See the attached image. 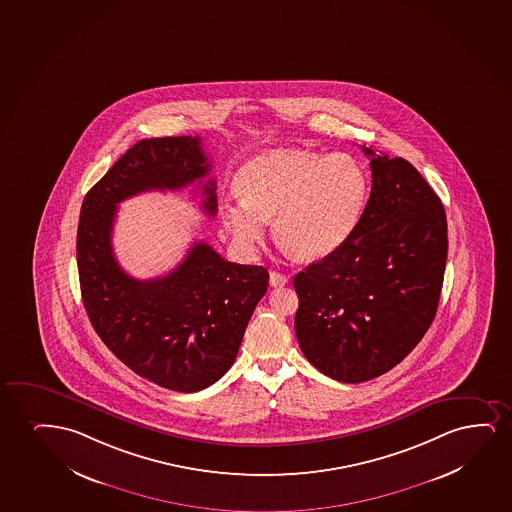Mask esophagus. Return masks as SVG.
Instances as JSON below:
<instances>
[{"label": "esophagus", "mask_w": 512, "mask_h": 512, "mask_svg": "<svg viewBox=\"0 0 512 512\" xmlns=\"http://www.w3.org/2000/svg\"><path fill=\"white\" fill-rule=\"evenodd\" d=\"M269 283H271V286H285L288 283V276L273 271V273L269 274Z\"/></svg>", "instance_id": "34e87169"}]
</instances>
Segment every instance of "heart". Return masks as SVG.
<instances>
[{"label": "heart", "instance_id": "obj_1", "mask_svg": "<svg viewBox=\"0 0 512 512\" xmlns=\"http://www.w3.org/2000/svg\"><path fill=\"white\" fill-rule=\"evenodd\" d=\"M239 198L220 206L234 246L253 255L273 219L274 236L300 259L318 260L351 238L365 212L368 177L347 154L278 149L255 156L236 177Z\"/></svg>", "mask_w": 512, "mask_h": 512}]
</instances>
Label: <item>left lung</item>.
Returning a JSON list of instances; mask_svg holds the SVG:
<instances>
[{
    "label": "left lung",
    "mask_w": 512,
    "mask_h": 512,
    "mask_svg": "<svg viewBox=\"0 0 512 512\" xmlns=\"http://www.w3.org/2000/svg\"><path fill=\"white\" fill-rule=\"evenodd\" d=\"M372 193L339 250L293 278L307 361L359 384L401 363L438 311L448 255L445 208L419 170L363 146Z\"/></svg>",
    "instance_id": "8db88e82"
}]
</instances>
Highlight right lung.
Wrapping results in <instances>:
<instances>
[{
    "label": "right lung",
    "mask_w": 512,
    "mask_h": 512,
    "mask_svg": "<svg viewBox=\"0 0 512 512\" xmlns=\"http://www.w3.org/2000/svg\"><path fill=\"white\" fill-rule=\"evenodd\" d=\"M208 172L200 137L140 140L81 205L76 259L90 323L130 370L170 391H201L233 366L269 273L222 259L198 241L172 273L135 279L114 257L111 234L121 201L154 189H184ZM201 191L203 212L215 217V180Z\"/></svg>",
    "instance_id": "right-lung-1"
}]
</instances>
